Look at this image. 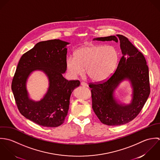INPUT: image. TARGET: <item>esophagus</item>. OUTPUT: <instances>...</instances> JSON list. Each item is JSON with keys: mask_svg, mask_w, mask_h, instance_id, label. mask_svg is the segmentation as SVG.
I'll use <instances>...</instances> for the list:
<instances>
[{"mask_svg": "<svg viewBox=\"0 0 160 160\" xmlns=\"http://www.w3.org/2000/svg\"><path fill=\"white\" fill-rule=\"evenodd\" d=\"M81 85L82 86H83V87H88V84L87 83H85V82H81Z\"/></svg>", "mask_w": 160, "mask_h": 160, "instance_id": "esophagus-1", "label": "esophagus"}]
</instances>
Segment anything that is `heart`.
Masks as SVG:
<instances>
[{
  "label": "heart",
  "mask_w": 160,
  "mask_h": 160,
  "mask_svg": "<svg viewBox=\"0 0 160 160\" xmlns=\"http://www.w3.org/2000/svg\"><path fill=\"white\" fill-rule=\"evenodd\" d=\"M118 61V53L114 47L91 44L78 48L74 52V58H68L65 64L72 76L83 75L85 69L90 80L99 82L112 75Z\"/></svg>",
  "instance_id": "obj_1"
}]
</instances>
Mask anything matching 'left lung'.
Here are the masks:
<instances>
[{"label":"left lung","mask_w":160,"mask_h":160,"mask_svg":"<svg viewBox=\"0 0 160 160\" xmlns=\"http://www.w3.org/2000/svg\"><path fill=\"white\" fill-rule=\"evenodd\" d=\"M96 38L93 40L120 41L122 51L115 72L107 80L90 83L92 108L100 121L108 126H121L132 121L142 109L150 93L149 71L145 57L128 39L121 34ZM130 81L132 98L128 105L119 103L113 96L116 88L123 80Z\"/></svg>","instance_id":"1"}]
</instances>
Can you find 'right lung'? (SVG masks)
I'll list each match as a JSON object with an SVG mask.
<instances>
[{"label":"right lung","mask_w":160,"mask_h":160,"mask_svg":"<svg viewBox=\"0 0 160 160\" xmlns=\"http://www.w3.org/2000/svg\"><path fill=\"white\" fill-rule=\"evenodd\" d=\"M69 43L60 39L38 42L20 58L12 80V90L20 112L33 122L47 128L64 123L69 109L70 98L79 80H67L63 77ZM34 70L42 71L49 80L48 90L40 101L31 100L26 82Z\"/></svg>","instance_id":"add662e5"}]
</instances>
